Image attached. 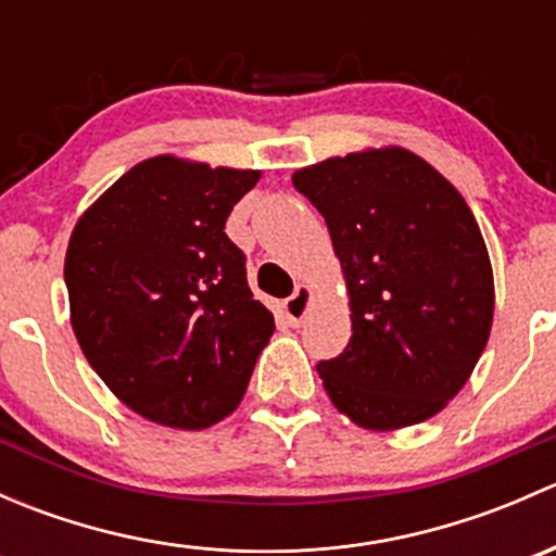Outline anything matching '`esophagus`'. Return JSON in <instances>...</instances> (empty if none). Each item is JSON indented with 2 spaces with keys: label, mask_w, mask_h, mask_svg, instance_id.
<instances>
[{
  "label": "esophagus",
  "mask_w": 556,
  "mask_h": 556,
  "mask_svg": "<svg viewBox=\"0 0 556 556\" xmlns=\"http://www.w3.org/2000/svg\"><path fill=\"white\" fill-rule=\"evenodd\" d=\"M312 288L309 285H299L295 288V293L290 295V299L282 301V312L285 317L290 319V325H301L306 319V314H309V306H312Z\"/></svg>",
  "instance_id": "obj_1"
}]
</instances>
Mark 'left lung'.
<instances>
[{
	"instance_id": "8db88e82",
	"label": "left lung",
	"mask_w": 556,
	"mask_h": 556,
	"mask_svg": "<svg viewBox=\"0 0 556 556\" xmlns=\"http://www.w3.org/2000/svg\"><path fill=\"white\" fill-rule=\"evenodd\" d=\"M293 185L328 223L350 299V344L317 366L330 403L374 433L444 412L495 317L490 252L470 206L397 144L304 166Z\"/></svg>"
}]
</instances>
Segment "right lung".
<instances>
[{
	"instance_id": "right-lung-1",
	"label": "right lung",
	"mask_w": 556,
	"mask_h": 556,
	"mask_svg": "<svg viewBox=\"0 0 556 556\" xmlns=\"http://www.w3.org/2000/svg\"><path fill=\"white\" fill-rule=\"evenodd\" d=\"M261 169L164 153L139 161L75 223L64 257L70 323L112 395L174 430L226 419L274 333L226 237Z\"/></svg>"
}]
</instances>
